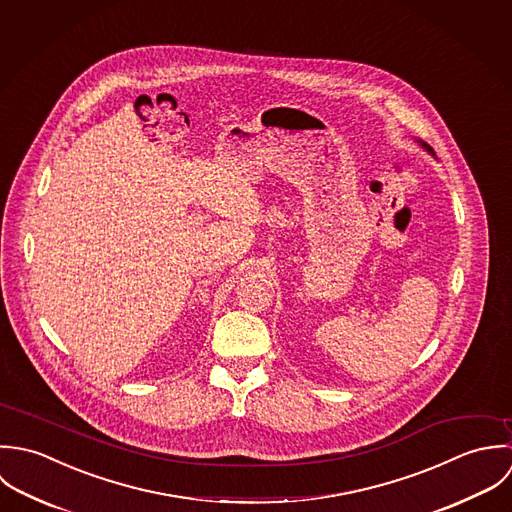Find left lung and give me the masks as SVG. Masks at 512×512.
<instances>
[{
	"label": "left lung",
	"mask_w": 512,
	"mask_h": 512,
	"mask_svg": "<svg viewBox=\"0 0 512 512\" xmlns=\"http://www.w3.org/2000/svg\"><path fill=\"white\" fill-rule=\"evenodd\" d=\"M415 142H419V146H421V148H423V150H425V152H427V154H431V156H435V152H433V148H431V146H429V144H425V142H423V140H415Z\"/></svg>",
	"instance_id": "left-lung-1"
}]
</instances>
